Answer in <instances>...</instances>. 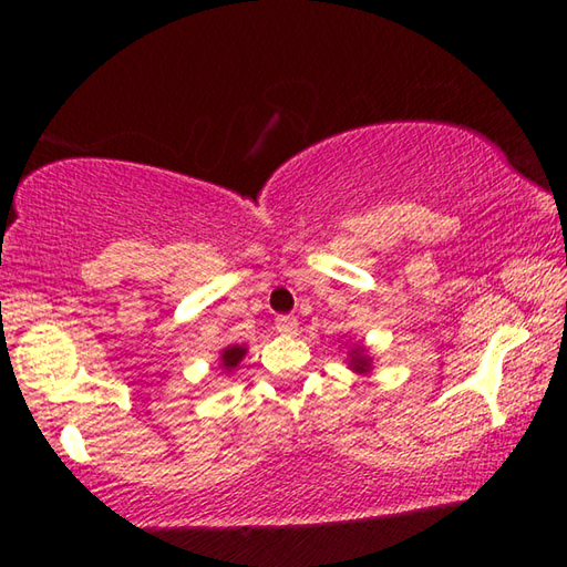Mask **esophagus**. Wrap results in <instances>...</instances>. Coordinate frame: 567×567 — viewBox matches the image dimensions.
Masks as SVG:
<instances>
[{
  "mask_svg": "<svg viewBox=\"0 0 567 567\" xmlns=\"http://www.w3.org/2000/svg\"><path fill=\"white\" fill-rule=\"evenodd\" d=\"M297 318H292V315H280V318L275 320V328L280 334H295L297 332Z\"/></svg>",
  "mask_w": 567,
  "mask_h": 567,
  "instance_id": "obj_1",
  "label": "esophagus"
}]
</instances>
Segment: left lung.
Here are the masks:
<instances>
[{
	"mask_svg": "<svg viewBox=\"0 0 567 567\" xmlns=\"http://www.w3.org/2000/svg\"><path fill=\"white\" fill-rule=\"evenodd\" d=\"M370 364H372V358L368 352H364V348H352L350 350V368L354 372H360V375H364V372H370Z\"/></svg>",
	"mask_w": 567,
	"mask_h": 567,
	"instance_id": "8db88e82",
	"label": "left lung"
}]
</instances>
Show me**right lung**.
Wrapping results in <instances>:
<instances>
[{
    "mask_svg": "<svg viewBox=\"0 0 567 567\" xmlns=\"http://www.w3.org/2000/svg\"><path fill=\"white\" fill-rule=\"evenodd\" d=\"M245 352H247L245 344H229V348L219 352V364H223L227 372H233L239 364V360L245 358Z\"/></svg>",
    "mask_w": 567,
    "mask_h": 567,
    "instance_id": "add662e5",
    "label": "right lung"
}]
</instances>
